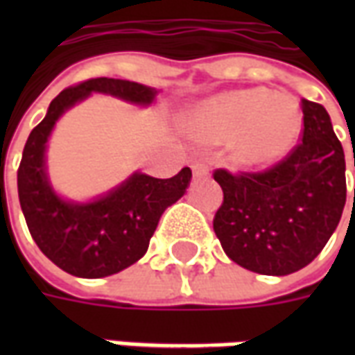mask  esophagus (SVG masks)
<instances>
[{
	"label": "esophagus",
	"mask_w": 355,
	"mask_h": 355,
	"mask_svg": "<svg viewBox=\"0 0 355 355\" xmlns=\"http://www.w3.org/2000/svg\"><path fill=\"white\" fill-rule=\"evenodd\" d=\"M192 171L196 177H207L209 175V165H205L203 162H196L192 165Z\"/></svg>",
	"instance_id": "obj_1"
}]
</instances>
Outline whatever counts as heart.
I'll list each match as a JSON object with an SVG mask.
<instances>
[{"label": "heart", "mask_w": 355, "mask_h": 355, "mask_svg": "<svg viewBox=\"0 0 355 355\" xmlns=\"http://www.w3.org/2000/svg\"><path fill=\"white\" fill-rule=\"evenodd\" d=\"M193 139L205 144L232 142V159L243 169L283 162L304 131V114L295 96L270 89L226 91L201 102L190 117Z\"/></svg>", "instance_id": "obj_1"}]
</instances>
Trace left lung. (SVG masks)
I'll use <instances>...</instances> for the list:
<instances>
[{
    "instance_id": "left-lung-1",
    "label": "left lung",
    "mask_w": 355,
    "mask_h": 355,
    "mask_svg": "<svg viewBox=\"0 0 355 355\" xmlns=\"http://www.w3.org/2000/svg\"><path fill=\"white\" fill-rule=\"evenodd\" d=\"M302 142L272 169L213 175L224 193L213 220L216 238L232 261L257 274L287 275L308 266L343 216V144L321 104L302 98Z\"/></svg>"
}]
</instances>
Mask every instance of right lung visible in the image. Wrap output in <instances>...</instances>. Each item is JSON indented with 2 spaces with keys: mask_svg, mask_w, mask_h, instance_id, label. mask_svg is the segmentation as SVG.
<instances>
[{
  "mask_svg": "<svg viewBox=\"0 0 355 355\" xmlns=\"http://www.w3.org/2000/svg\"><path fill=\"white\" fill-rule=\"evenodd\" d=\"M91 93L150 106L157 89L114 78H96L64 89L30 132L17 173L20 209L37 247L64 272L87 279L117 274L140 261L163 211L184 196L192 178L190 167L171 178H154L137 171L96 200L60 198L47 175V140L66 110Z\"/></svg>",
  "mask_w": 355,
  "mask_h": 355,
  "instance_id": "right-lung-1",
  "label": "right lung"
}]
</instances>
